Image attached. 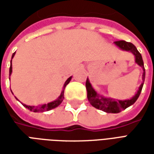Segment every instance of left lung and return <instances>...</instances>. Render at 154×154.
I'll list each match as a JSON object with an SVG mask.
<instances>
[{
	"instance_id": "8db88e82",
	"label": "left lung",
	"mask_w": 154,
	"mask_h": 154,
	"mask_svg": "<svg viewBox=\"0 0 154 154\" xmlns=\"http://www.w3.org/2000/svg\"><path fill=\"white\" fill-rule=\"evenodd\" d=\"M114 44H116L119 49L130 52L134 55L135 63L142 67L143 71V83L140 85L138 91L136 92L135 95L131 99L124 100H116L113 98H107V97H104L99 95L92 87L91 84L90 83V81L87 77V82H86L87 99L92 106L97 108L98 110H103L106 113H119L121 110H125L126 108L132 106L133 104L137 100V99L139 98V95L141 93V91H142L143 86V82L145 79V69H144V66H143V61L141 54L139 51L137 50L135 46L131 43L126 42L125 40L116 41V42H114Z\"/></svg>"
}]
</instances>
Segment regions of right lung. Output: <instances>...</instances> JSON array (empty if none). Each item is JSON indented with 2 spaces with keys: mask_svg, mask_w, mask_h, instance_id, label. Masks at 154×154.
I'll return each mask as SVG.
<instances>
[{
  "mask_svg": "<svg viewBox=\"0 0 154 154\" xmlns=\"http://www.w3.org/2000/svg\"><path fill=\"white\" fill-rule=\"evenodd\" d=\"M15 53L12 54V57H11V67H10V76L11 75L12 73V58L14 57L15 56ZM71 79H72V77H70L69 78H67V80L65 82V83L63 85V91H62V92H61L60 96L57 97V99L54 101H51L48 104H43V105H40V106H27V105H25V104H22L23 106L25 107H26L27 109H29V110H31V111H34V112H44V111H48V110H50L52 109H54V108H56L59 105H60L62 102H63V100L64 99V89H65V87L67 86V84L70 82ZM16 98V97H15ZM17 99V98H16ZM18 100V99H17Z\"/></svg>",
  "mask_w": 154,
  "mask_h": 154,
  "instance_id": "right-lung-1",
  "label": "right lung"
}]
</instances>
